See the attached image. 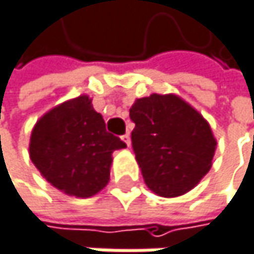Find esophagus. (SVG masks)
Instances as JSON below:
<instances>
[{
    "label": "esophagus",
    "instance_id": "34e87169",
    "mask_svg": "<svg viewBox=\"0 0 254 254\" xmlns=\"http://www.w3.org/2000/svg\"><path fill=\"white\" fill-rule=\"evenodd\" d=\"M122 140H123V143L126 144V146H131V137H129V134H125L123 137H122Z\"/></svg>",
    "mask_w": 254,
    "mask_h": 254
}]
</instances>
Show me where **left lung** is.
Here are the masks:
<instances>
[{
  "label": "left lung",
  "instance_id": "1",
  "mask_svg": "<svg viewBox=\"0 0 254 254\" xmlns=\"http://www.w3.org/2000/svg\"><path fill=\"white\" fill-rule=\"evenodd\" d=\"M132 149L150 190L174 198L193 189L210 171L216 140L208 122L176 95L153 93L129 110Z\"/></svg>",
  "mask_w": 254,
  "mask_h": 254
}]
</instances>
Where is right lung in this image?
<instances>
[{
  "instance_id": "1",
  "label": "right lung",
  "mask_w": 254,
  "mask_h": 254,
  "mask_svg": "<svg viewBox=\"0 0 254 254\" xmlns=\"http://www.w3.org/2000/svg\"><path fill=\"white\" fill-rule=\"evenodd\" d=\"M126 144L81 95L46 113L34 126L29 156L56 189L77 198L98 193L110 179L111 153Z\"/></svg>"
}]
</instances>
